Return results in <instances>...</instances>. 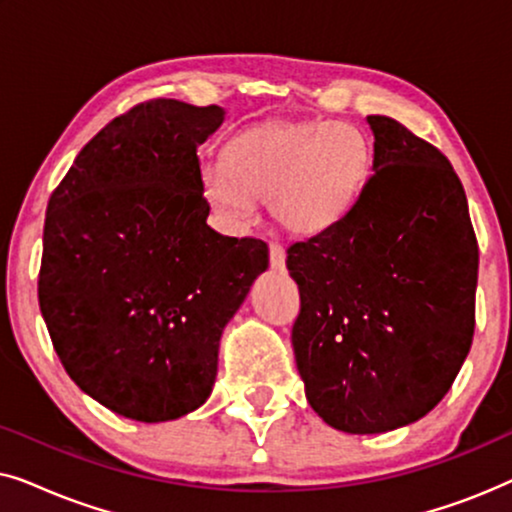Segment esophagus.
Listing matches in <instances>:
<instances>
[{
  "instance_id": "1",
  "label": "esophagus",
  "mask_w": 512,
  "mask_h": 512,
  "mask_svg": "<svg viewBox=\"0 0 512 512\" xmlns=\"http://www.w3.org/2000/svg\"><path fill=\"white\" fill-rule=\"evenodd\" d=\"M286 263V251L279 242H270V265L275 270H282Z\"/></svg>"
}]
</instances>
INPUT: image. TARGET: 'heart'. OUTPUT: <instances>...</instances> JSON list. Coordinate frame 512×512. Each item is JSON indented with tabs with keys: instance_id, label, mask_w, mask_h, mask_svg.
Instances as JSON below:
<instances>
[{
	"instance_id": "1",
	"label": "heart",
	"mask_w": 512,
	"mask_h": 512,
	"mask_svg": "<svg viewBox=\"0 0 512 512\" xmlns=\"http://www.w3.org/2000/svg\"><path fill=\"white\" fill-rule=\"evenodd\" d=\"M375 153L352 123L277 118L237 132L219 160L202 165V191L228 221L254 214L256 200L286 233L312 237L340 226L373 177Z\"/></svg>"
}]
</instances>
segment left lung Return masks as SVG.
Instances as JSON below:
<instances>
[{"label":"left lung","mask_w":512,"mask_h":512,"mask_svg":"<svg viewBox=\"0 0 512 512\" xmlns=\"http://www.w3.org/2000/svg\"><path fill=\"white\" fill-rule=\"evenodd\" d=\"M375 165L340 226L293 242L291 342L305 396L333 429L417 422L450 391L475 331L478 240L445 153L368 116Z\"/></svg>","instance_id":"left-lung-1"}]
</instances>
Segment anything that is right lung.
<instances>
[{
  "label": "right lung",
  "instance_id": "1",
  "mask_svg": "<svg viewBox=\"0 0 512 512\" xmlns=\"http://www.w3.org/2000/svg\"><path fill=\"white\" fill-rule=\"evenodd\" d=\"M216 104L139 102L83 146L51 193L39 307L67 375L104 408L167 422L212 394L223 326L268 244L207 226L198 146Z\"/></svg>",
  "mask_w": 512,
  "mask_h": 512
}]
</instances>
